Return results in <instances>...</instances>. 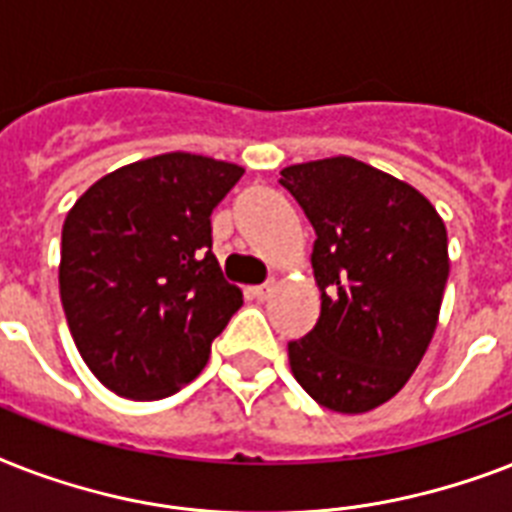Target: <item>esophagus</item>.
<instances>
[{"mask_svg": "<svg viewBox=\"0 0 512 512\" xmlns=\"http://www.w3.org/2000/svg\"><path fill=\"white\" fill-rule=\"evenodd\" d=\"M273 292V284H260V287H249V295L255 297V300H268Z\"/></svg>", "mask_w": 512, "mask_h": 512, "instance_id": "obj_1", "label": "esophagus"}]
</instances>
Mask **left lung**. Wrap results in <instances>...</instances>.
<instances>
[{
  "label": "left lung",
  "instance_id": "1",
  "mask_svg": "<svg viewBox=\"0 0 512 512\" xmlns=\"http://www.w3.org/2000/svg\"><path fill=\"white\" fill-rule=\"evenodd\" d=\"M311 220L321 316L289 342L313 401L361 414L404 388L436 332L449 279L446 228L412 185L350 156L292 164L281 180Z\"/></svg>",
  "mask_w": 512,
  "mask_h": 512
}]
</instances>
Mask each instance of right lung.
<instances>
[{
    "instance_id": "obj_1",
    "label": "right lung",
    "mask_w": 512,
    "mask_h": 512,
    "mask_svg": "<svg viewBox=\"0 0 512 512\" xmlns=\"http://www.w3.org/2000/svg\"><path fill=\"white\" fill-rule=\"evenodd\" d=\"M241 175L209 156L162 154L100 177L66 215L60 303L84 364L116 396H172L244 303L209 223Z\"/></svg>"
}]
</instances>
